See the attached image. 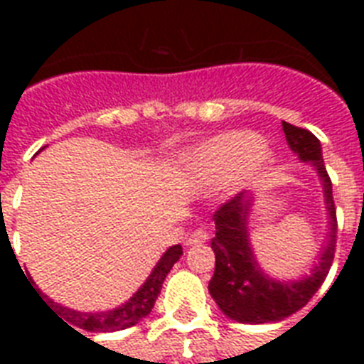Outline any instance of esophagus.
<instances>
[{
	"label": "esophagus",
	"instance_id": "obj_1",
	"mask_svg": "<svg viewBox=\"0 0 364 364\" xmlns=\"http://www.w3.org/2000/svg\"><path fill=\"white\" fill-rule=\"evenodd\" d=\"M208 240H210V234L205 232L204 228H196V230L188 236L185 243H187V245H196V243H204L208 242Z\"/></svg>",
	"mask_w": 364,
	"mask_h": 364
}]
</instances>
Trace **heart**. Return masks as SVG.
<instances>
[{
    "mask_svg": "<svg viewBox=\"0 0 364 364\" xmlns=\"http://www.w3.org/2000/svg\"><path fill=\"white\" fill-rule=\"evenodd\" d=\"M274 164V151L253 132H223L205 139L185 156L187 171L200 183L227 179L230 193L259 181Z\"/></svg>",
    "mask_w": 364,
    "mask_h": 364,
    "instance_id": "1",
    "label": "heart"
}]
</instances>
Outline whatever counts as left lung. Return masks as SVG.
Returning <instances> with one entry per match:
<instances>
[{"mask_svg": "<svg viewBox=\"0 0 364 364\" xmlns=\"http://www.w3.org/2000/svg\"><path fill=\"white\" fill-rule=\"evenodd\" d=\"M285 139L300 162L314 166L323 185L325 211L328 217V238L310 274L299 279H276L260 268L249 238V215L255 200L247 193L236 194L215 211V272L210 282V294L219 310L232 321L262 325L277 323L304 308L325 282L336 247V210L333 183L323 162L321 143L311 132L283 122Z\"/></svg>", "mask_w": 364, "mask_h": 364, "instance_id": "obj_1", "label": "left lung"}]
</instances>
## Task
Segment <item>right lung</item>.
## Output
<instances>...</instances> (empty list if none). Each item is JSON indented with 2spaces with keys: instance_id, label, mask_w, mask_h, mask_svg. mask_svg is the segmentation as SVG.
Returning <instances> with one entry per match:
<instances>
[{
  "instance_id": "add662e5",
  "label": "right lung",
  "mask_w": 364,
  "mask_h": 364,
  "mask_svg": "<svg viewBox=\"0 0 364 364\" xmlns=\"http://www.w3.org/2000/svg\"><path fill=\"white\" fill-rule=\"evenodd\" d=\"M183 255L181 245H171L170 249H166V253L160 257V260L156 262V266L153 268V272L149 274V277L145 279L141 287L137 289L136 293L132 294L130 299L126 300L124 304L117 306L113 310L107 311H77L71 310V308H65V306H60L56 302H53L50 299H47L50 304H54L58 310H62V317H64V323L68 321L70 327L82 328L87 333H113V331H122V328L134 327L136 323H139L143 317H147L153 310L154 302L159 299L160 289H162V283H164L168 272L171 270V266L176 264L179 257ZM47 304V302H45ZM60 317V319H62ZM68 325V323H65ZM75 331V328H73ZM79 333V331H77Z\"/></svg>"
}]
</instances>
